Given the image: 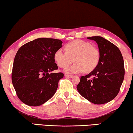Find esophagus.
I'll use <instances>...</instances> for the list:
<instances>
[{
  "instance_id": "esophagus-1",
  "label": "esophagus",
  "mask_w": 133,
  "mask_h": 133,
  "mask_svg": "<svg viewBox=\"0 0 133 133\" xmlns=\"http://www.w3.org/2000/svg\"><path fill=\"white\" fill-rule=\"evenodd\" d=\"M65 76L66 77V78H71L73 77V75H65Z\"/></svg>"
}]
</instances>
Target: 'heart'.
I'll list each match as a JSON object with an SVG mask.
<instances>
[{"mask_svg":"<svg viewBox=\"0 0 133 133\" xmlns=\"http://www.w3.org/2000/svg\"><path fill=\"white\" fill-rule=\"evenodd\" d=\"M66 51L58 49L54 53V60L58 67L64 68L75 60L72 66L65 69L67 73H81L94 70L99 63L100 53L97 48L89 42L76 39L65 46Z\"/></svg>","mask_w":133,"mask_h":133,"instance_id":"obj_1","label":"heart"}]
</instances>
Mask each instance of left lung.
Listing matches in <instances>:
<instances>
[{
    "mask_svg": "<svg viewBox=\"0 0 133 133\" xmlns=\"http://www.w3.org/2000/svg\"><path fill=\"white\" fill-rule=\"evenodd\" d=\"M87 38L98 44L100 58L94 70L81 77L76 88L79 94L90 102L104 104L115 98L119 92L125 75L123 57L118 48L103 37Z\"/></svg>",
    "mask_w": 133,
    "mask_h": 133,
    "instance_id": "left-lung-1",
    "label": "left lung"
}]
</instances>
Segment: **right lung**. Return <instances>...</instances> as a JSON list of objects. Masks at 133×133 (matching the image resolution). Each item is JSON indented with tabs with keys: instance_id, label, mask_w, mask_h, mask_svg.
I'll list each match as a JSON object with an SVG mask.
<instances>
[{
	"instance_id": "1",
	"label": "right lung",
	"mask_w": 133,
	"mask_h": 133,
	"mask_svg": "<svg viewBox=\"0 0 133 133\" xmlns=\"http://www.w3.org/2000/svg\"><path fill=\"white\" fill-rule=\"evenodd\" d=\"M63 42L52 38H38L21 46L15 55L12 82L18 97L30 106L45 103L54 96L63 73L58 69L54 53Z\"/></svg>"
}]
</instances>
